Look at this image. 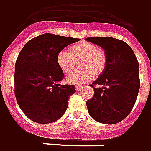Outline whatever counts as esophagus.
<instances>
[{"label": "esophagus", "instance_id": "1", "mask_svg": "<svg viewBox=\"0 0 151 151\" xmlns=\"http://www.w3.org/2000/svg\"><path fill=\"white\" fill-rule=\"evenodd\" d=\"M84 88V86H79V85H76V86L75 87V88H76V91H81Z\"/></svg>", "mask_w": 151, "mask_h": 151}]
</instances>
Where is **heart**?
I'll use <instances>...</instances> for the list:
<instances>
[{
    "instance_id": "heart-1",
    "label": "heart",
    "mask_w": 151,
    "mask_h": 151,
    "mask_svg": "<svg viewBox=\"0 0 151 151\" xmlns=\"http://www.w3.org/2000/svg\"><path fill=\"white\" fill-rule=\"evenodd\" d=\"M80 62V70H75L67 78L69 84H84L95 76H100L106 69L107 57L104 50L94 44L81 41L70 48V51H60L57 63L64 73H70Z\"/></svg>"
}]
</instances>
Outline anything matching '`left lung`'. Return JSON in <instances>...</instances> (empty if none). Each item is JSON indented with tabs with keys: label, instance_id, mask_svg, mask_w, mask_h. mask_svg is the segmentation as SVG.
I'll use <instances>...</instances> for the list:
<instances>
[{
	"label": "left lung",
	"instance_id": "left-lung-1",
	"mask_svg": "<svg viewBox=\"0 0 151 151\" xmlns=\"http://www.w3.org/2000/svg\"><path fill=\"white\" fill-rule=\"evenodd\" d=\"M85 40L102 48L107 57L105 70L90 84L94 95L86 101L88 111L99 123L117 124L129 115L138 95V61L131 47L121 40L107 36Z\"/></svg>",
	"mask_w": 151,
	"mask_h": 151
}]
</instances>
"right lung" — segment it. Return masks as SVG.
<instances>
[{"instance_id": "right-lung-1", "label": "right lung", "mask_w": 151, "mask_h": 151, "mask_svg": "<svg viewBox=\"0 0 151 151\" xmlns=\"http://www.w3.org/2000/svg\"><path fill=\"white\" fill-rule=\"evenodd\" d=\"M80 39L45 33L23 46L15 63L14 93L22 112L38 124H50L63 115L75 86L59 84L64 78L57 56Z\"/></svg>"}]
</instances>
